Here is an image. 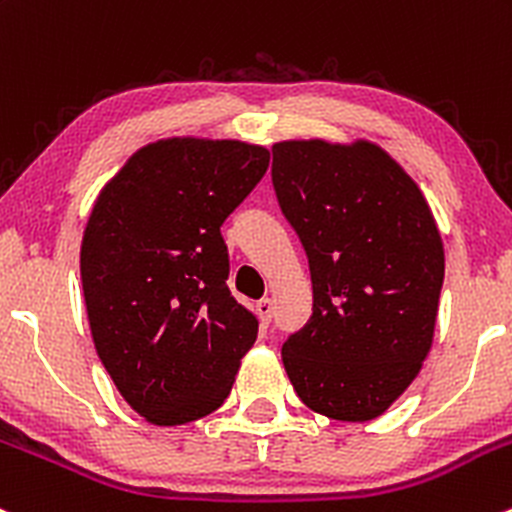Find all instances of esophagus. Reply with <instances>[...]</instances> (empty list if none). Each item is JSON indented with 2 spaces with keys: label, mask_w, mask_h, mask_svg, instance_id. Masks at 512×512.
Listing matches in <instances>:
<instances>
[{
  "label": "esophagus",
  "mask_w": 512,
  "mask_h": 512,
  "mask_svg": "<svg viewBox=\"0 0 512 512\" xmlns=\"http://www.w3.org/2000/svg\"><path fill=\"white\" fill-rule=\"evenodd\" d=\"M272 299H260L255 304V314L260 316V321H262V326H267L272 321Z\"/></svg>",
  "instance_id": "obj_1"
}]
</instances>
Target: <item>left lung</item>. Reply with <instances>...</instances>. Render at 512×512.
<instances>
[{
  "label": "left lung",
  "mask_w": 512,
  "mask_h": 512,
  "mask_svg": "<svg viewBox=\"0 0 512 512\" xmlns=\"http://www.w3.org/2000/svg\"><path fill=\"white\" fill-rule=\"evenodd\" d=\"M279 206L309 257L314 309L282 346L309 410L380 417L434 341L444 242L422 188L368 139L272 144Z\"/></svg>",
  "instance_id": "1"
}]
</instances>
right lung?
<instances>
[{
    "instance_id": "1",
    "label": "right lung",
    "mask_w": 512,
    "mask_h": 512,
    "mask_svg": "<svg viewBox=\"0 0 512 512\" xmlns=\"http://www.w3.org/2000/svg\"><path fill=\"white\" fill-rule=\"evenodd\" d=\"M270 166L262 144L169 137L102 186L80 245L95 351L120 395L157 427L218 410L257 316L230 294L220 225Z\"/></svg>"
}]
</instances>
